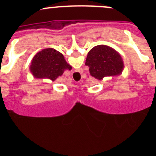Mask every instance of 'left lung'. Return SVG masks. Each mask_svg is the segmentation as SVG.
Returning a JSON list of instances; mask_svg holds the SVG:
<instances>
[{"mask_svg": "<svg viewBox=\"0 0 156 156\" xmlns=\"http://www.w3.org/2000/svg\"><path fill=\"white\" fill-rule=\"evenodd\" d=\"M85 65L89 67L91 76L100 81L105 77L121 75L125 67L119 52L103 44L95 46L88 52Z\"/></svg>", "mask_w": 156, "mask_h": 156, "instance_id": "left-lung-1", "label": "left lung"}]
</instances>
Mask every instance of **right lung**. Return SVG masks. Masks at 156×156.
<instances>
[{"mask_svg": "<svg viewBox=\"0 0 156 156\" xmlns=\"http://www.w3.org/2000/svg\"><path fill=\"white\" fill-rule=\"evenodd\" d=\"M64 56L53 48H46L36 53L31 60L30 72L36 78H48L54 81L63 74L71 70Z\"/></svg>", "mask_w": 156, "mask_h": 156, "instance_id": "1", "label": "right lung"}]
</instances>
